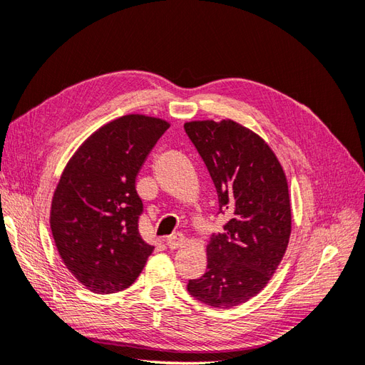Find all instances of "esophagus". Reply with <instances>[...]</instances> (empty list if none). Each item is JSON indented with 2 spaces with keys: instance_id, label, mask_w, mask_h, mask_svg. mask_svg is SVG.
<instances>
[{
  "instance_id": "1",
  "label": "esophagus",
  "mask_w": 365,
  "mask_h": 365,
  "mask_svg": "<svg viewBox=\"0 0 365 365\" xmlns=\"http://www.w3.org/2000/svg\"><path fill=\"white\" fill-rule=\"evenodd\" d=\"M165 244H168V247H169L170 250L180 248V247H182V244H184V236L180 235V233H176V235L170 236L168 240H165Z\"/></svg>"
}]
</instances>
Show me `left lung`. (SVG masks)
Listing matches in <instances>:
<instances>
[{"instance_id": "obj_1", "label": "left lung", "mask_w": 365, "mask_h": 365, "mask_svg": "<svg viewBox=\"0 0 365 365\" xmlns=\"http://www.w3.org/2000/svg\"><path fill=\"white\" fill-rule=\"evenodd\" d=\"M227 216L207 245V272L187 291L204 304L228 309L259 294L280 264L291 236L286 176L271 148L233 120L184 125Z\"/></svg>"}]
</instances>
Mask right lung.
I'll use <instances>...</instances> for the list:
<instances>
[{"instance_id": "add662e5", "label": "right lung", "mask_w": 365, "mask_h": 365, "mask_svg": "<svg viewBox=\"0 0 365 365\" xmlns=\"http://www.w3.org/2000/svg\"><path fill=\"white\" fill-rule=\"evenodd\" d=\"M169 123L130 114L102 126L77 149L51 202L50 225L65 267L97 294L135 282L153 250L141 239L140 169Z\"/></svg>"}]
</instances>
